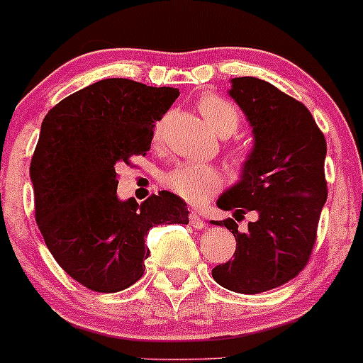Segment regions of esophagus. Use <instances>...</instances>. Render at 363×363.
Here are the masks:
<instances>
[{
  "label": "esophagus",
  "instance_id": "34e87169",
  "mask_svg": "<svg viewBox=\"0 0 363 363\" xmlns=\"http://www.w3.org/2000/svg\"><path fill=\"white\" fill-rule=\"evenodd\" d=\"M189 222H191V225L194 227V229H203V227L206 225L205 220H203V218L196 212L189 213Z\"/></svg>",
  "mask_w": 363,
  "mask_h": 363
}]
</instances>
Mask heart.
<instances>
[{
	"label": "heart",
	"instance_id": "heart-1",
	"mask_svg": "<svg viewBox=\"0 0 363 363\" xmlns=\"http://www.w3.org/2000/svg\"><path fill=\"white\" fill-rule=\"evenodd\" d=\"M198 110L206 123L218 136H230L238 130L241 115L236 106L217 94H203L198 99ZM160 136V125L155 127V138ZM220 170L206 163H179L165 174L163 184L174 194L189 203H201L208 200L217 189H220Z\"/></svg>",
	"mask_w": 363,
	"mask_h": 363
}]
</instances>
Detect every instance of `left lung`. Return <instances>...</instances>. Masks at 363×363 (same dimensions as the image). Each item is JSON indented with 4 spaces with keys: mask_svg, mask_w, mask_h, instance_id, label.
<instances>
[{
    "mask_svg": "<svg viewBox=\"0 0 363 363\" xmlns=\"http://www.w3.org/2000/svg\"><path fill=\"white\" fill-rule=\"evenodd\" d=\"M229 94L253 127L255 145L241 181L217 200L234 215L257 212L248 230L233 218L213 222L236 238L233 260L212 276L222 288L257 294L296 277L312 255L322 206L328 200L325 138L301 101L257 77H234Z\"/></svg>",
    "mask_w": 363,
    "mask_h": 363,
    "instance_id": "left-lung-1",
    "label": "left lung"
}]
</instances>
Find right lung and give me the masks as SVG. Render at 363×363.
Listing matches in <instances>:
<instances>
[{
  "mask_svg": "<svg viewBox=\"0 0 363 363\" xmlns=\"http://www.w3.org/2000/svg\"><path fill=\"white\" fill-rule=\"evenodd\" d=\"M174 87L103 79L48 111L30 162L35 222L58 265L91 291L117 293L145 274V238L158 224H188L169 191L145 203L117 196L118 163L150 150Z\"/></svg>",
  "mask_w": 363,
  "mask_h": 363,
  "instance_id": "1",
  "label": "right lung"
}]
</instances>
